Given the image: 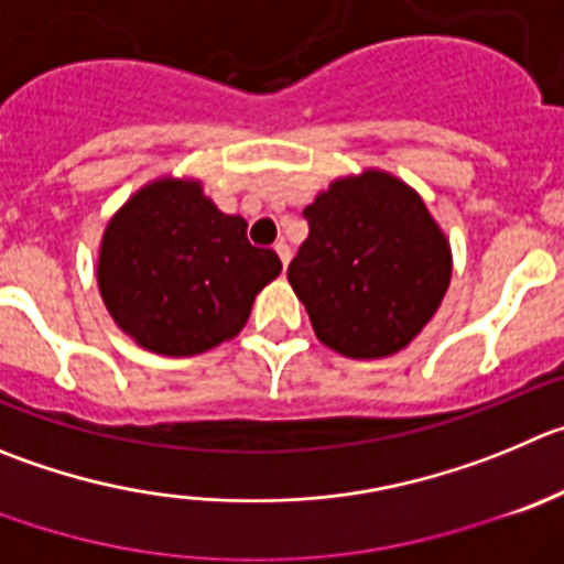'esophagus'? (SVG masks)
<instances>
[{
	"label": "esophagus",
	"instance_id": "obj_1",
	"mask_svg": "<svg viewBox=\"0 0 564 564\" xmlns=\"http://www.w3.org/2000/svg\"><path fill=\"white\" fill-rule=\"evenodd\" d=\"M275 252H278V258H281L283 270H286V267H289V261H292V250H289V245H286V241H278V245H275Z\"/></svg>",
	"mask_w": 564,
	"mask_h": 564
}]
</instances>
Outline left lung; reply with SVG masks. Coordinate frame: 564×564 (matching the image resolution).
<instances>
[{
	"label": "left lung",
	"instance_id": "8db88e82",
	"mask_svg": "<svg viewBox=\"0 0 564 564\" xmlns=\"http://www.w3.org/2000/svg\"><path fill=\"white\" fill-rule=\"evenodd\" d=\"M289 283L317 339L347 359H387L412 345L451 286L454 256L423 197L367 166L317 192Z\"/></svg>",
	"mask_w": 564,
	"mask_h": 564
}]
</instances>
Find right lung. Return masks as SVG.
Returning a JSON list of instances; mask_svg holds the SVG:
<instances>
[{
    "label": "right lung",
    "mask_w": 564,
    "mask_h": 564,
    "mask_svg": "<svg viewBox=\"0 0 564 564\" xmlns=\"http://www.w3.org/2000/svg\"><path fill=\"white\" fill-rule=\"evenodd\" d=\"M281 258L247 241L199 177L144 183L105 225L97 286L110 319L158 356H197L239 336Z\"/></svg>",
    "instance_id": "obj_1"
}]
</instances>
